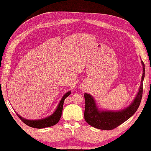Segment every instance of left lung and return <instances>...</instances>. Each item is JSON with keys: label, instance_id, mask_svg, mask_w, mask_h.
I'll use <instances>...</instances> for the list:
<instances>
[{"label": "left lung", "instance_id": "8db88e82", "mask_svg": "<svg viewBox=\"0 0 151 151\" xmlns=\"http://www.w3.org/2000/svg\"><path fill=\"white\" fill-rule=\"evenodd\" d=\"M143 75L139 91L130 106L119 111L99 110L92 96L84 93L85 110L84 119L87 123L96 129L110 130L114 129L129 119L135 114L139 108L143 95V82L145 77V64L142 61Z\"/></svg>", "mask_w": 151, "mask_h": 151}]
</instances>
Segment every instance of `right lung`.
<instances>
[{
	"label": "right lung",
	"mask_w": 151,
	"mask_h": 151,
	"mask_svg": "<svg viewBox=\"0 0 151 151\" xmlns=\"http://www.w3.org/2000/svg\"><path fill=\"white\" fill-rule=\"evenodd\" d=\"M70 94V91H68L67 93L63 96V97L61 99L60 103L58 106L56 110L54 113L50 115V116L47 117L46 118L41 119H37V120H28L26 119L22 118L20 116L19 114H17V116L21 119V120L23 122L24 124H26L28 126L32 128H36V129H43V128L46 127H52L53 125L58 123L61 118V115L62 114V110H63V102L65 101V98H67L68 96Z\"/></svg>",
	"instance_id": "add662e5"
}]
</instances>
